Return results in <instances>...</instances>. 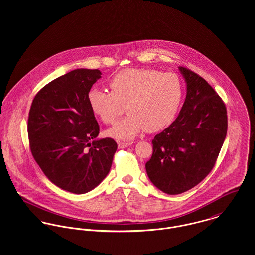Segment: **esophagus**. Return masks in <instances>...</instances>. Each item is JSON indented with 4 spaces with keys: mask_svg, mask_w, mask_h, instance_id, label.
Returning a JSON list of instances; mask_svg holds the SVG:
<instances>
[{
    "mask_svg": "<svg viewBox=\"0 0 255 255\" xmlns=\"http://www.w3.org/2000/svg\"><path fill=\"white\" fill-rule=\"evenodd\" d=\"M132 142H123V141H118V146L119 148H125L128 146L130 145Z\"/></svg>",
    "mask_w": 255,
    "mask_h": 255,
    "instance_id": "34e87169",
    "label": "esophagus"
}]
</instances>
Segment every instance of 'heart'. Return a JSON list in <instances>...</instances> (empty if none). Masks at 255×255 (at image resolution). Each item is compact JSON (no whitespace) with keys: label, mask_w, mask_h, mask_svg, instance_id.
Masks as SVG:
<instances>
[{"label":"heart","mask_w":255,"mask_h":255,"mask_svg":"<svg viewBox=\"0 0 255 255\" xmlns=\"http://www.w3.org/2000/svg\"><path fill=\"white\" fill-rule=\"evenodd\" d=\"M109 88L110 92L92 88L87 100L93 114L106 125L114 124L126 105L128 115L107 131L118 139L162 130L173 123L182 103V81L176 73L127 69L110 79Z\"/></svg>","instance_id":"obj_1"}]
</instances>
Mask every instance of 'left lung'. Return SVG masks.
<instances>
[{"instance_id": "left-lung-1", "label": "left lung", "mask_w": 255, "mask_h": 255, "mask_svg": "<svg viewBox=\"0 0 255 255\" xmlns=\"http://www.w3.org/2000/svg\"><path fill=\"white\" fill-rule=\"evenodd\" d=\"M186 97L177 119L152 140L145 164L152 183L168 194L197 185L212 171L228 129L227 108L199 74L180 67Z\"/></svg>"}]
</instances>
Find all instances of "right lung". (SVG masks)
I'll return each instance as SVG.
<instances>
[{
  "mask_svg": "<svg viewBox=\"0 0 255 255\" xmlns=\"http://www.w3.org/2000/svg\"><path fill=\"white\" fill-rule=\"evenodd\" d=\"M99 70L77 69L41 88L31 104L27 132L31 154L45 176L75 194L95 188L109 173L117 142L95 140L100 128L87 95Z\"/></svg>",
  "mask_w": 255,
  "mask_h": 255,
  "instance_id": "obj_1",
  "label": "right lung"
}]
</instances>
